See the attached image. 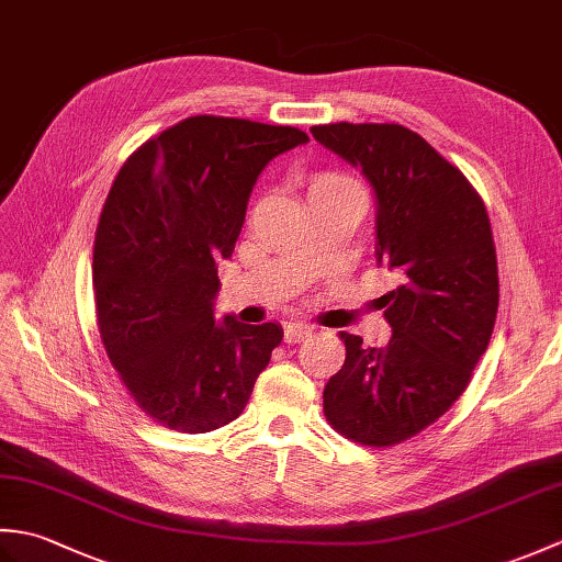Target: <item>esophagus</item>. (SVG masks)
Masks as SVG:
<instances>
[{
    "mask_svg": "<svg viewBox=\"0 0 562 562\" xmlns=\"http://www.w3.org/2000/svg\"><path fill=\"white\" fill-rule=\"evenodd\" d=\"M308 336H312V326H306V324H290V326H284V342L294 345V342L306 340Z\"/></svg>",
    "mask_w": 562,
    "mask_h": 562,
    "instance_id": "obj_1",
    "label": "esophagus"
}]
</instances>
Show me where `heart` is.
I'll use <instances>...</instances> for the list:
<instances>
[{"label": "heart", "mask_w": 562, "mask_h": 562, "mask_svg": "<svg viewBox=\"0 0 562 562\" xmlns=\"http://www.w3.org/2000/svg\"><path fill=\"white\" fill-rule=\"evenodd\" d=\"M350 186H357L350 176H345L340 171H330V169H324V171H316L308 176L306 181V198H308V205L312 202L326 198L330 193H336V190L340 188H350Z\"/></svg>", "instance_id": "1"}]
</instances>
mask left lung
<instances>
[{"instance_id":"1","label":"left lung","mask_w":562,"mask_h":562,"mask_svg":"<svg viewBox=\"0 0 562 562\" xmlns=\"http://www.w3.org/2000/svg\"><path fill=\"white\" fill-rule=\"evenodd\" d=\"M312 135L374 188L376 258L401 278L381 296L386 348L340 333L345 362L324 389V415L342 437L393 447L459 401L487 350L499 304L491 220L469 178L408 127L330 123Z\"/></svg>"}]
</instances>
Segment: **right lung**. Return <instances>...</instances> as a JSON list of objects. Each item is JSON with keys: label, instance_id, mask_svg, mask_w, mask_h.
<instances>
[{"label": "right lung", "instance_id": "add662e5", "mask_svg": "<svg viewBox=\"0 0 562 562\" xmlns=\"http://www.w3.org/2000/svg\"><path fill=\"white\" fill-rule=\"evenodd\" d=\"M308 142L290 125L193 115L137 147L115 176L93 241L101 342L142 413L202 435L244 413L282 342L278 324H214L256 178Z\"/></svg>", "mask_w": 562, "mask_h": 562}]
</instances>
